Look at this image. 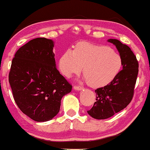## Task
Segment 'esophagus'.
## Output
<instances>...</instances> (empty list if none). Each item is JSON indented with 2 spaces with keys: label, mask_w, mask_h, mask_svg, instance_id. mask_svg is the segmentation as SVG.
<instances>
[{
  "label": "esophagus",
  "mask_w": 150,
  "mask_h": 150,
  "mask_svg": "<svg viewBox=\"0 0 150 150\" xmlns=\"http://www.w3.org/2000/svg\"><path fill=\"white\" fill-rule=\"evenodd\" d=\"M73 89L76 90V91H81V90L83 89V87L81 86H77V85H75L74 87H73Z\"/></svg>",
  "instance_id": "obj_1"
}]
</instances>
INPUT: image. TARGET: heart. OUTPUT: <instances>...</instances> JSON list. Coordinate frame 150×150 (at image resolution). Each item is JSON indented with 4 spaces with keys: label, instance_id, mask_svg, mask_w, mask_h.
Returning <instances> with one entry per match:
<instances>
[{
    "label": "heart",
    "instance_id": "b5f03b06",
    "mask_svg": "<svg viewBox=\"0 0 150 150\" xmlns=\"http://www.w3.org/2000/svg\"><path fill=\"white\" fill-rule=\"evenodd\" d=\"M122 59L108 47L81 42L74 51L68 49L59 59V69L69 77L79 74L83 66L87 84L93 88L105 86L115 79L122 67Z\"/></svg>",
    "mask_w": 150,
    "mask_h": 150
}]
</instances>
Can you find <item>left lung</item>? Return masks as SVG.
Returning a JSON list of instances; mask_svg holds the SVG:
<instances>
[{"instance_id": "8db88e82", "label": "left lung", "mask_w": 150, "mask_h": 150, "mask_svg": "<svg viewBox=\"0 0 150 150\" xmlns=\"http://www.w3.org/2000/svg\"><path fill=\"white\" fill-rule=\"evenodd\" d=\"M108 41L118 50L123 69L110 83L95 91L96 101L87 113L97 120L108 119L126 108L134 96L138 74V61L129 47L117 39H110Z\"/></svg>"}]
</instances>
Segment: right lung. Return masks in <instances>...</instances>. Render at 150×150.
<instances>
[{"mask_svg":"<svg viewBox=\"0 0 150 150\" xmlns=\"http://www.w3.org/2000/svg\"><path fill=\"white\" fill-rule=\"evenodd\" d=\"M54 42L36 38L16 52L8 75L14 99L33 120L44 122L59 113L62 97L72 86L57 69Z\"/></svg>","mask_w":150,"mask_h":150,"instance_id":"right-lung-1","label":"right lung"}]
</instances>
